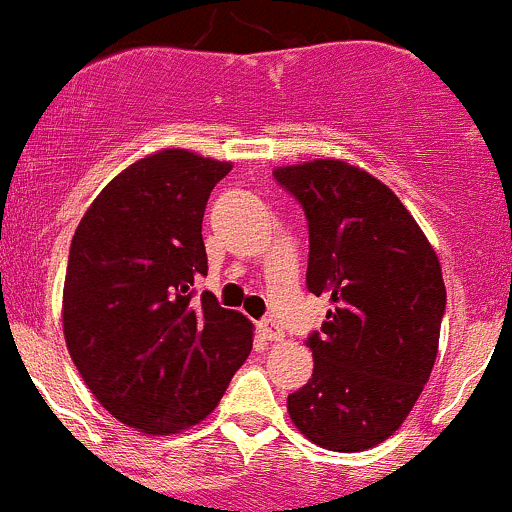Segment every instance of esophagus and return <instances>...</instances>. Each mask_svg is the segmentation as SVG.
<instances>
[{"label": "esophagus", "mask_w": 512, "mask_h": 512, "mask_svg": "<svg viewBox=\"0 0 512 512\" xmlns=\"http://www.w3.org/2000/svg\"><path fill=\"white\" fill-rule=\"evenodd\" d=\"M260 333H262V338H267V341H282V338H284L282 326H279L274 319H262L260 321Z\"/></svg>", "instance_id": "34e87169"}]
</instances>
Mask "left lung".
<instances>
[{"label": "left lung", "mask_w": 512, "mask_h": 512, "mask_svg": "<svg viewBox=\"0 0 512 512\" xmlns=\"http://www.w3.org/2000/svg\"><path fill=\"white\" fill-rule=\"evenodd\" d=\"M272 176L306 215V289L331 299L306 341L314 373L287 397L289 417L324 449H370L405 422L434 368L446 309L439 260L400 198L346 161Z\"/></svg>", "instance_id": "1"}]
</instances>
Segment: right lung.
I'll list each match as a JSON object with an SVG mask.
<instances>
[{"label": "right lung", "instance_id": "add662e5", "mask_svg": "<svg viewBox=\"0 0 512 512\" xmlns=\"http://www.w3.org/2000/svg\"><path fill=\"white\" fill-rule=\"evenodd\" d=\"M230 164L184 149L137 161L100 191L68 255L63 331L112 417L174 434L215 410L252 351V324L193 282L208 274L201 223Z\"/></svg>", "mask_w": 512, "mask_h": 512}]
</instances>
